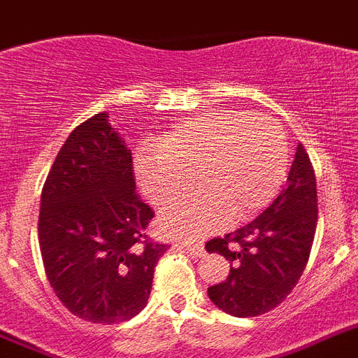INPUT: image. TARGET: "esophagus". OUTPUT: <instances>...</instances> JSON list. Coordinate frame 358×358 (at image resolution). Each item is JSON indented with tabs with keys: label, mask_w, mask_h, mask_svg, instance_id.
<instances>
[{
	"label": "esophagus",
	"mask_w": 358,
	"mask_h": 358,
	"mask_svg": "<svg viewBox=\"0 0 358 358\" xmlns=\"http://www.w3.org/2000/svg\"><path fill=\"white\" fill-rule=\"evenodd\" d=\"M177 248L185 250V252L192 253L195 257H203L204 255V246L203 244H194V243H188V241H181V243H176Z\"/></svg>",
	"instance_id": "esophagus-1"
}]
</instances>
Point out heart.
<instances>
[{"mask_svg":"<svg viewBox=\"0 0 358 358\" xmlns=\"http://www.w3.org/2000/svg\"><path fill=\"white\" fill-rule=\"evenodd\" d=\"M159 152L136 157L143 194L163 208L186 195L192 177L199 192L164 210L159 226L170 237H201L253 217L273 199L288 172V141L273 119L217 110L163 136Z\"/></svg>","mask_w":358,"mask_h":358,"instance_id":"1","label":"heart"}]
</instances>
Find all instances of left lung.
Masks as SVG:
<instances>
[{"label": "left lung", "mask_w": 358, "mask_h": 358, "mask_svg": "<svg viewBox=\"0 0 358 358\" xmlns=\"http://www.w3.org/2000/svg\"><path fill=\"white\" fill-rule=\"evenodd\" d=\"M317 217L315 173L299 145L279 197L257 219L206 243V252L230 262L226 280L208 288L210 301L234 317H257L279 306L306 268Z\"/></svg>", "instance_id": "left-lung-1"}]
</instances>
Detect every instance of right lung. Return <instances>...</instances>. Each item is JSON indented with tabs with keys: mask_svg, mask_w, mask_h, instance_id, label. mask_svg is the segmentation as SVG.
<instances>
[{
	"mask_svg": "<svg viewBox=\"0 0 358 358\" xmlns=\"http://www.w3.org/2000/svg\"><path fill=\"white\" fill-rule=\"evenodd\" d=\"M152 217L136 194L132 152L108 114L76 127L43 186L38 222L47 279L70 313L115 324L146 306L168 250L146 237Z\"/></svg>",
	"mask_w": 358,
	"mask_h": 358,
	"instance_id": "obj_1",
	"label": "right lung"
}]
</instances>
